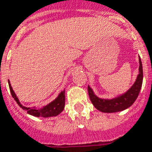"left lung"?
<instances>
[{"label": "left lung", "mask_w": 152, "mask_h": 152, "mask_svg": "<svg viewBox=\"0 0 152 152\" xmlns=\"http://www.w3.org/2000/svg\"><path fill=\"white\" fill-rule=\"evenodd\" d=\"M142 79H143V72H142V64L139 57V68H138V75L137 79L131 86L129 89L121 95L111 99H106L99 98L94 94L93 89L90 86H88V93H89V99L92 102L93 105L99 111L105 113H113L124 111L129 108L133 105V103L137 99L139 94L140 89L142 85Z\"/></svg>", "instance_id": "1"}]
</instances>
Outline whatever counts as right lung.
Instances as JSON below:
<instances>
[{
  "label": "right lung",
  "instance_id": "right-lung-1",
  "mask_svg": "<svg viewBox=\"0 0 152 152\" xmlns=\"http://www.w3.org/2000/svg\"><path fill=\"white\" fill-rule=\"evenodd\" d=\"M9 87H10V90L11 93L12 97L15 99V100L17 102L18 105L23 109L25 111H27L29 115H31L33 116H37V117H52V116H56L61 112H63L64 107H65V90L63 89V91H61L58 96L53 101L50 102L49 104L46 106L43 107L42 108L37 109V107H24L21 104V102H19L18 97L15 94V91L13 90L10 82L8 80Z\"/></svg>",
  "mask_w": 152,
  "mask_h": 152
}]
</instances>
